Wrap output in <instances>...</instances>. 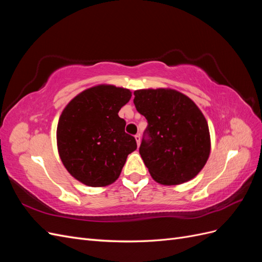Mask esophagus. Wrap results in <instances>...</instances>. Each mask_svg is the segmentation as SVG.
Wrapping results in <instances>:
<instances>
[{
    "label": "esophagus",
    "instance_id": "1",
    "mask_svg": "<svg viewBox=\"0 0 262 262\" xmlns=\"http://www.w3.org/2000/svg\"><path fill=\"white\" fill-rule=\"evenodd\" d=\"M134 138H136V141H137V144H138V146H140V144H141V136H140V134H137V136L134 137Z\"/></svg>",
    "mask_w": 262,
    "mask_h": 262
}]
</instances>
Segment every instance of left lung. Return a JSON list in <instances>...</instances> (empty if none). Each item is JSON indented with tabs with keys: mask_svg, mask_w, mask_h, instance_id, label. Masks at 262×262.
Returning a JSON list of instances; mask_svg holds the SVG:
<instances>
[{
	"mask_svg": "<svg viewBox=\"0 0 262 262\" xmlns=\"http://www.w3.org/2000/svg\"><path fill=\"white\" fill-rule=\"evenodd\" d=\"M133 102L148 123L140 154L152 178L164 186L194 178L211 152L209 125L199 107L171 89L138 90Z\"/></svg>",
	"mask_w": 262,
	"mask_h": 262,
	"instance_id": "1",
	"label": "left lung"
}]
</instances>
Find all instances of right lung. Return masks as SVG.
<instances>
[{
  "instance_id": "right-lung-1",
  "label": "right lung",
  "mask_w": 262,
  "mask_h": 262,
  "mask_svg": "<svg viewBox=\"0 0 262 262\" xmlns=\"http://www.w3.org/2000/svg\"><path fill=\"white\" fill-rule=\"evenodd\" d=\"M130 90L100 84L90 87L63 109L57 145L67 170L82 184L106 187L120 176L137 142L124 132L119 110L130 100Z\"/></svg>"
}]
</instances>
